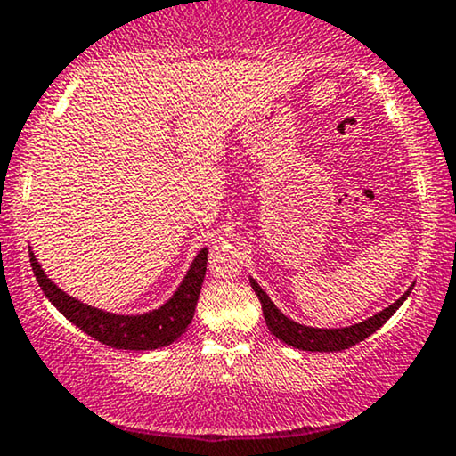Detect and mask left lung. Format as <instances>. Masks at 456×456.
I'll list each match as a JSON object with an SVG mask.
<instances>
[{"label": "left lung", "instance_id": "1", "mask_svg": "<svg viewBox=\"0 0 456 456\" xmlns=\"http://www.w3.org/2000/svg\"><path fill=\"white\" fill-rule=\"evenodd\" d=\"M251 286H253L255 295L259 297L261 309H264V317H265L267 328H270V332L276 336V338L286 342V345L301 348V351H314V353L345 351V348H351L357 345V342L365 340L367 336H371L378 328H382L384 323L390 320L392 314L401 307V305L404 303V298H407L411 292V289H409L401 298H398L396 303H392L390 307L379 311L378 315L370 317V320L357 323V326L340 328V330H322V328L301 326V323L289 320L282 311L276 309V305L270 301V297L265 295L264 289H261V286L255 282L253 278H251Z\"/></svg>", "mask_w": 456, "mask_h": 456}]
</instances>
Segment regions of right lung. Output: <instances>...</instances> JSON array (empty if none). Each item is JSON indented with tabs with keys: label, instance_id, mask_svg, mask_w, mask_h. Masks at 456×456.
<instances>
[{
	"label": "right lung",
	"instance_id": "obj_1",
	"mask_svg": "<svg viewBox=\"0 0 456 456\" xmlns=\"http://www.w3.org/2000/svg\"><path fill=\"white\" fill-rule=\"evenodd\" d=\"M30 267H33L37 282L49 301L91 338L111 348H122V351H151V348H161L178 340L192 322L205 270H208V248H203L192 261L184 282L174 292L170 301L164 307L142 315L105 314L102 309L89 307V305L68 297L43 273L33 253H30Z\"/></svg>",
	"mask_w": 456,
	"mask_h": 456
}]
</instances>
